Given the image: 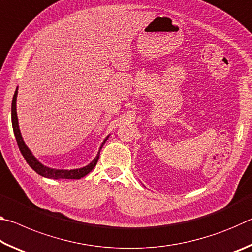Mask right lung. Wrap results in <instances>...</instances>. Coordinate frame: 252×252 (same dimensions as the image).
Segmentation results:
<instances>
[{
    "mask_svg": "<svg viewBox=\"0 0 252 252\" xmlns=\"http://www.w3.org/2000/svg\"><path fill=\"white\" fill-rule=\"evenodd\" d=\"M16 95H18V89L13 95V100H12V126H13V131H14V135L16 139V142H18V146L21 153L24 157L25 161L28 162L30 167H31L34 171L41 174L42 177L45 178H50V179H81L84 176H87L89 172L92 171V169L95 167L97 163V160H99L100 157V152L97 153V156L95 157V159L93 160L90 164H88L87 167L81 168V169H75V170H55V169H51L45 167L42 163H40L39 161L35 159V157L32 155V152L30 151V149L25 146V143L22 139V135H21V132L19 129V122H18V116H16ZM108 139V138H106ZM106 139L104 140V142L106 141ZM104 142L102 143L101 148L103 147ZM100 148V150H101Z\"/></svg>",
    "mask_w": 252,
    "mask_h": 252,
    "instance_id": "1",
    "label": "right lung"
}]
</instances>
